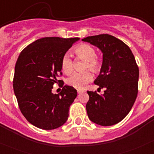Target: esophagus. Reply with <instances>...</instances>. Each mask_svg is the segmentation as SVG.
Segmentation results:
<instances>
[{"label": "esophagus", "instance_id": "esophagus-1", "mask_svg": "<svg viewBox=\"0 0 154 154\" xmlns=\"http://www.w3.org/2000/svg\"><path fill=\"white\" fill-rule=\"evenodd\" d=\"M77 92H78V94H81L84 92V90H82V89H77Z\"/></svg>", "mask_w": 154, "mask_h": 154}]
</instances>
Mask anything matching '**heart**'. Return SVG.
<instances>
[{
    "label": "heart",
    "instance_id": "b5f03b06",
    "mask_svg": "<svg viewBox=\"0 0 154 154\" xmlns=\"http://www.w3.org/2000/svg\"><path fill=\"white\" fill-rule=\"evenodd\" d=\"M74 52L78 58L87 61L85 69H90L93 72H98L101 69V62L96 58V51L92 46L87 44H81L74 48ZM61 67L65 74L69 75L73 71V62L69 54H65L61 61ZM92 79L90 72H75L67 79V83L77 89H83Z\"/></svg>",
    "mask_w": 154,
    "mask_h": 154
}]
</instances>
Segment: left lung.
Segmentation results:
<instances>
[{"mask_svg": "<svg viewBox=\"0 0 154 154\" xmlns=\"http://www.w3.org/2000/svg\"><path fill=\"white\" fill-rule=\"evenodd\" d=\"M103 52L100 73L94 83L105 88L103 95L87 91L86 111L89 119L103 126L123 120L131 110L138 93L139 68L131 50L112 35L89 36L82 39Z\"/></svg>", "mask_w": 154, "mask_h": 154, "instance_id": "8db88e82", "label": "left lung"}]
</instances>
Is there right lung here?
Here are the masks:
<instances>
[{
  "mask_svg": "<svg viewBox=\"0 0 154 154\" xmlns=\"http://www.w3.org/2000/svg\"><path fill=\"white\" fill-rule=\"evenodd\" d=\"M79 38L46 37L22 50L14 69V92L21 113L27 120L42 130L62 126L69 117V107L77 96L73 87L65 85L53 94V85L62 75L61 61Z\"/></svg>",
  "mask_w": 154,
  "mask_h": 154,
  "instance_id": "obj_1",
  "label": "right lung"
}]
</instances>
